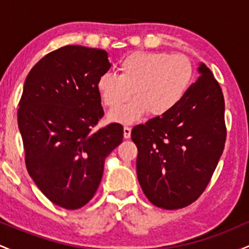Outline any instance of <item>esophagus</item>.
Segmentation results:
<instances>
[{
	"instance_id": "1",
	"label": "esophagus",
	"mask_w": 249,
	"mask_h": 249,
	"mask_svg": "<svg viewBox=\"0 0 249 249\" xmlns=\"http://www.w3.org/2000/svg\"><path fill=\"white\" fill-rule=\"evenodd\" d=\"M131 136V127L125 125L124 126V138H130Z\"/></svg>"
}]
</instances>
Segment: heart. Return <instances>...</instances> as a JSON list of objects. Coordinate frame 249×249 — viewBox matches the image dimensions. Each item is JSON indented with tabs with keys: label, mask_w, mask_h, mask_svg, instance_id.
Masks as SVG:
<instances>
[{
	"label": "heart",
	"mask_w": 249,
	"mask_h": 249,
	"mask_svg": "<svg viewBox=\"0 0 249 249\" xmlns=\"http://www.w3.org/2000/svg\"><path fill=\"white\" fill-rule=\"evenodd\" d=\"M118 75L103 73L97 91L105 107L116 110L132 99L127 107L110 113L117 122H133L145 111L162 116L182 101L193 79V64L187 56L167 53H133L117 65Z\"/></svg>",
	"instance_id": "1"
}]
</instances>
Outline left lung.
Wrapping results in <instances>:
<instances>
[{"label": "left lung", "instance_id": "obj_1", "mask_svg": "<svg viewBox=\"0 0 249 249\" xmlns=\"http://www.w3.org/2000/svg\"><path fill=\"white\" fill-rule=\"evenodd\" d=\"M172 111L132 128L137 176L157 207L179 210L206 190L225 148V99L205 64Z\"/></svg>", "mask_w": 249, "mask_h": 249}]
</instances>
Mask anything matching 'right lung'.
Here are the masks:
<instances>
[{
    "mask_svg": "<svg viewBox=\"0 0 249 249\" xmlns=\"http://www.w3.org/2000/svg\"><path fill=\"white\" fill-rule=\"evenodd\" d=\"M111 68L102 49L65 45L45 55L25 79L17 111L25 166L57 206L78 210L95 196L105 158L123 142V126L104 116L97 79Z\"/></svg>",
    "mask_w": 249,
    "mask_h": 249,
    "instance_id": "obj_1",
    "label": "right lung"
}]
</instances>
